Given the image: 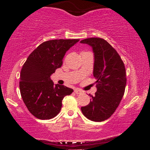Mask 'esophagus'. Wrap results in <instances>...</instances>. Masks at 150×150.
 I'll use <instances>...</instances> for the list:
<instances>
[{
  "label": "esophagus",
  "instance_id": "esophagus-1",
  "mask_svg": "<svg viewBox=\"0 0 150 150\" xmlns=\"http://www.w3.org/2000/svg\"><path fill=\"white\" fill-rule=\"evenodd\" d=\"M74 92L76 93L77 94H82V91L80 89H75Z\"/></svg>",
  "mask_w": 150,
  "mask_h": 150
}]
</instances>
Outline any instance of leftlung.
<instances>
[{
    "instance_id": "8db88e82",
    "label": "left lung",
    "mask_w": 150,
    "mask_h": 150,
    "mask_svg": "<svg viewBox=\"0 0 150 150\" xmlns=\"http://www.w3.org/2000/svg\"><path fill=\"white\" fill-rule=\"evenodd\" d=\"M80 43L92 48L93 75L97 83L95 95L89 94L90 102L81 107V111L89 120L104 121L115 112L124 94L126 85L124 63L116 50L101 38H88Z\"/></svg>"
}]
</instances>
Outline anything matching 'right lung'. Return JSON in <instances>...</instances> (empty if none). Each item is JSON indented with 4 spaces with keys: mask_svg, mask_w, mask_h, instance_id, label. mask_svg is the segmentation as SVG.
<instances>
[{
    "mask_svg": "<svg viewBox=\"0 0 150 150\" xmlns=\"http://www.w3.org/2000/svg\"><path fill=\"white\" fill-rule=\"evenodd\" d=\"M80 39H54L43 42L27 58L20 73V89L27 109L39 119L58 114L62 100L73 89L54 85L51 75L61 68L65 53Z\"/></svg>",
    "mask_w": 150,
    "mask_h": 150,
    "instance_id": "1",
    "label": "right lung"
}]
</instances>
